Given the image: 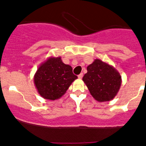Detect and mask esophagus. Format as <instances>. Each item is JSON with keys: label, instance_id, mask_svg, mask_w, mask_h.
<instances>
[{"label": "esophagus", "instance_id": "34e87169", "mask_svg": "<svg viewBox=\"0 0 146 146\" xmlns=\"http://www.w3.org/2000/svg\"><path fill=\"white\" fill-rule=\"evenodd\" d=\"M82 78H83V73H80V74L78 75V78L79 79H82Z\"/></svg>", "mask_w": 146, "mask_h": 146}]
</instances>
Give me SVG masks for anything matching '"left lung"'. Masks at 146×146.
<instances>
[{
  "mask_svg": "<svg viewBox=\"0 0 146 146\" xmlns=\"http://www.w3.org/2000/svg\"><path fill=\"white\" fill-rule=\"evenodd\" d=\"M82 80L90 95L100 102L113 100L121 85V77L116 68L99 59L87 66Z\"/></svg>",
  "mask_w": 146,
  "mask_h": 146,
  "instance_id": "8db88e82",
  "label": "left lung"
}]
</instances>
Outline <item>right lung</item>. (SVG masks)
Listing matches in <instances>:
<instances>
[{
	"mask_svg": "<svg viewBox=\"0 0 146 146\" xmlns=\"http://www.w3.org/2000/svg\"><path fill=\"white\" fill-rule=\"evenodd\" d=\"M77 78L71 66L63 63L61 57H50L40 65L33 82L42 98L56 100L65 94Z\"/></svg>",
	"mask_w": 146,
	"mask_h": 146,
	"instance_id": "obj_1",
	"label": "right lung"
}]
</instances>
